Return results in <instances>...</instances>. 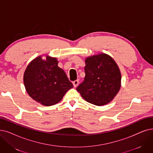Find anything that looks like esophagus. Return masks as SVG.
I'll list each match as a JSON object with an SVG mask.
<instances>
[{"instance_id": "1", "label": "esophagus", "mask_w": 153, "mask_h": 153, "mask_svg": "<svg viewBox=\"0 0 153 153\" xmlns=\"http://www.w3.org/2000/svg\"><path fill=\"white\" fill-rule=\"evenodd\" d=\"M78 83H79V82H78V80H75V81H74V82H73V86H74L75 87H77V85H78Z\"/></svg>"}]
</instances>
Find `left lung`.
I'll return each instance as SVG.
<instances>
[{"label":"left lung","instance_id":"1","mask_svg":"<svg viewBox=\"0 0 153 153\" xmlns=\"http://www.w3.org/2000/svg\"><path fill=\"white\" fill-rule=\"evenodd\" d=\"M85 64L84 80L76 90L90 103L107 104L120 88L121 74L117 63L108 54L102 53L87 58Z\"/></svg>","mask_w":153,"mask_h":153}]
</instances>
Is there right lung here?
Segmentation results:
<instances>
[{"mask_svg":"<svg viewBox=\"0 0 153 153\" xmlns=\"http://www.w3.org/2000/svg\"><path fill=\"white\" fill-rule=\"evenodd\" d=\"M57 58L38 56L30 62L24 74V83L29 95L45 106L56 104L66 91L73 87L65 72L58 66Z\"/></svg>","mask_w":153,"mask_h":153,"instance_id":"right-lung-1","label":"right lung"}]
</instances>
